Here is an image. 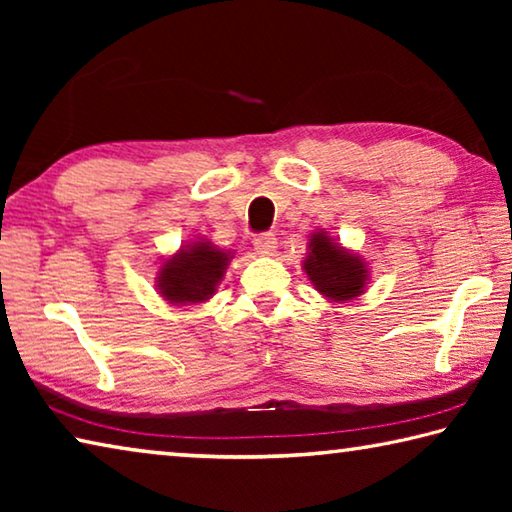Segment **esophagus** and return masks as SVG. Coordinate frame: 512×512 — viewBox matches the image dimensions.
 I'll return each instance as SVG.
<instances>
[{"mask_svg": "<svg viewBox=\"0 0 512 512\" xmlns=\"http://www.w3.org/2000/svg\"><path fill=\"white\" fill-rule=\"evenodd\" d=\"M277 248V239L271 232H264V235H257L255 237V250L259 255H273Z\"/></svg>", "mask_w": 512, "mask_h": 512, "instance_id": "1", "label": "esophagus"}]
</instances>
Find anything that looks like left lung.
<instances>
[{
    "label": "left lung",
    "mask_w": 512,
    "mask_h": 512,
    "mask_svg": "<svg viewBox=\"0 0 512 512\" xmlns=\"http://www.w3.org/2000/svg\"><path fill=\"white\" fill-rule=\"evenodd\" d=\"M305 271L314 287L332 300H352L363 293L368 271L363 259L334 244L323 232L309 241Z\"/></svg>",
    "instance_id": "8db88e82"
}]
</instances>
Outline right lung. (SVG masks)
Instances as JSON below:
<instances>
[{
	"mask_svg": "<svg viewBox=\"0 0 512 512\" xmlns=\"http://www.w3.org/2000/svg\"><path fill=\"white\" fill-rule=\"evenodd\" d=\"M230 257L232 255L210 246V241H198L194 246L183 248L160 268V293L173 305L207 300L221 282Z\"/></svg>",
	"mask_w": 512,
	"mask_h": 512,
	"instance_id": "obj_1",
	"label": "right lung"
}]
</instances>
